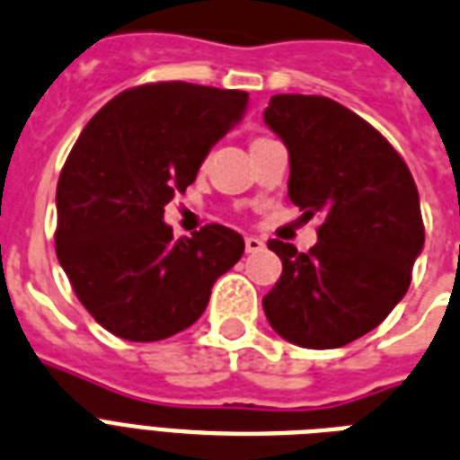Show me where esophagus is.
Instances as JSON below:
<instances>
[{"label":"esophagus","instance_id":"obj_1","mask_svg":"<svg viewBox=\"0 0 460 460\" xmlns=\"http://www.w3.org/2000/svg\"><path fill=\"white\" fill-rule=\"evenodd\" d=\"M263 247H266V242L259 240V237H254V234L244 237V249H247L249 254H256V252H261Z\"/></svg>","mask_w":460,"mask_h":460}]
</instances>
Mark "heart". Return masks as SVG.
<instances>
[{
  "mask_svg": "<svg viewBox=\"0 0 460 460\" xmlns=\"http://www.w3.org/2000/svg\"><path fill=\"white\" fill-rule=\"evenodd\" d=\"M256 141H259V138H256Z\"/></svg>",
  "mask_w": 460,
  "mask_h": 460,
  "instance_id": "heart-1",
  "label": "heart"
}]
</instances>
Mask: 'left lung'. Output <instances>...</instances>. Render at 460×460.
<instances>
[{
    "instance_id": "8db88e82",
    "label": "left lung",
    "mask_w": 460,
    "mask_h": 460,
    "mask_svg": "<svg viewBox=\"0 0 460 460\" xmlns=\"http://www.w3.org/2000/svg\"><path fill=\"white\" fill-rule=\"evenodd\" d=\"M263 122L290 155L288 197L319 216L314 247L270 240L283 261L263 312L280 338L329 350L365 336L411 286L425 244L411 170L379 131L323 95H273Z\"/></svg>"
}]
</instances>
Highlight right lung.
Instances as JSON below:
<instances>
[{
	"label": "right lung",
	"mask_w": 460,
	"mask_h": 460,
	"mask_svg": "<svg viewBox=\"0 0 460 460\" xmlns=\"http://www.w3.org/2000/svg\"><path fill=\"white\" fill-rule=\"evenodd\" d=\"M249 93L163 81L98 110L57 181V259L110 333L151 343L190 329L244 240L211 223L172 240L163 220L208 151L240 122Z\"/></svg>",
	"instance_id": "obj_1"
}]
</instances>
